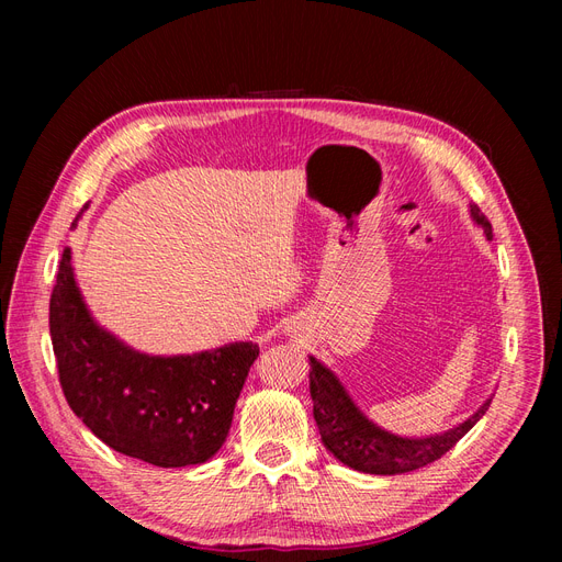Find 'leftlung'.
Instances as JSON below:
<instances>
[{
    "label": "left lung",
    "instance_id": "left-lung-1",
    "mask_svg": "<svg viewBox=\"0 0 562 562\" xmlns=\"http://www.w3.org/2000/svg\"><path fill=\"white\" fill-rule=\"evenodd\" d=\"M469 211L473 223L483 229L485 239L492 241V225L487 217L475 203H471ZM310 394L323 446L345 467L375 475L407 473L436 462L454 448L459 438L473 429V424L485 415L492 396H495L492 394L471 417L443 434L398 436L368 419L335 372L314 356H310Z\"/></svg>",
    "mask_w": 562,
    "mask_h": 562
}]
</instances>
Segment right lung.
Here are the masks:
<instances>
[{
    "label": "right lung",
    "mask_w": 562,
    "mask_h": 562,
    "mask_svg": "<svg viewBox=\"0 0 562 562\" xmlns=\"http://www.w3.org/2000/svg\"><path fill=\"white\" fill-rule=\"evenodd\" d=\"M48 328L72 413L112 450L161 469L203 464L223 448L260 353L252 342L176 356L128 347L83 302L70 248L50 293Z\"/></svg>",
    "instance_id": "right-lung-1"
}]
</instances>
